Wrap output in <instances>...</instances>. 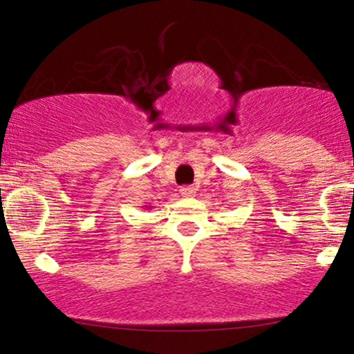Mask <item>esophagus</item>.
Segmentation results:
<instances>
[{
  "label": "esophagus",
  "instance_id": "1",
  "mask_svg": "<svg viewBox=\"0 0 354 354\" xmlns=\"http://www.w3.org/2000/svg\"><path fill=\"white\" fill-rule=\"evenodd\" d=\"M180 193H181V196L191 198V196H194V193H196V189H194L193 186H181Z\"/></svg>",
  "mask_w": 354,
  "mask_h": 354
}]
</instances>
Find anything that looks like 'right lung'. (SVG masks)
<instances>
[{
  "label": "right lung",
  "instance_id": "right-lung-1",
  "mask_svg": "<svg viewBox=\"0 0 354 354\" xmlns=\"http://www.w3.org/2000/svg\"><path fill=\"white\" fill-rule=\"evenodd\" d=\"M145 208H149V206H145Z\"/></svg>",
  "mask_w": 354,
  "mask_h": 354
}]
</instances>
